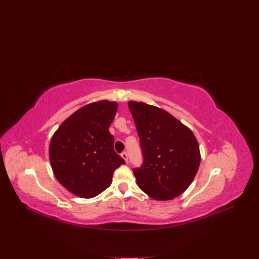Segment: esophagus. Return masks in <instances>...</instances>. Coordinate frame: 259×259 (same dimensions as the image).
I'll return each instance as SVG.
<instances>
[{"label": "esophagus", "instance_id": "obj_1", "mask_svg": "<svg viewBox=\"0 0 259 259\" xmlns=\"http://www.w3.org/2000/svg\"><path fill=\"white\" fill-rule=\"evenodd\" d=\"M121 156H122V158L126 161V163H128V154H127L126 152H123V153L121 154Z\"/></svg>", "mask_w": 259, "mask_h": 259}]
</instances>
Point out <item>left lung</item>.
I'll return each mask as SVG.
<instances>
[{
	"mask_svg": "<svg viewBox=\"0 0 259 259\" xmlns=\"http://www.w3.org/2000/svg\"><path fill=\"white\" fill-rule=\"evenodd\" d=\"M137 129L142 164L134 168L136 183L158 201L180 196L193 182L201 161L198 141L187 126L166 110L129 101Z\"/></svg>",
	"mask_w": 259,
	"mask_h": 259,
	"instance_id": "left-lung-1",
	"label": "left lung"
}]
</instances>
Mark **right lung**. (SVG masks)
Returning a JSON list of instances; mask_svg holds the SVG:
<instances>
[{
	"label": "right lung",
	"instance_id": "right-lung-1",
	"mask_svg": "<svg viewBox=\"0 0 259 259\" xmlns=\"http://www.w3.org/2000/svg\"><path fill=\"white\" fill-rule=\"evenodd\" d=\"M118 103L101 100L87 104L68 117L52 136L49 157L62 186L81 198H93L106 190L117 168L125 164L114 151L108 128Z\"/></svg>",
	"mask_w": 259,
	"mask_h": 259
}]
</instances>
